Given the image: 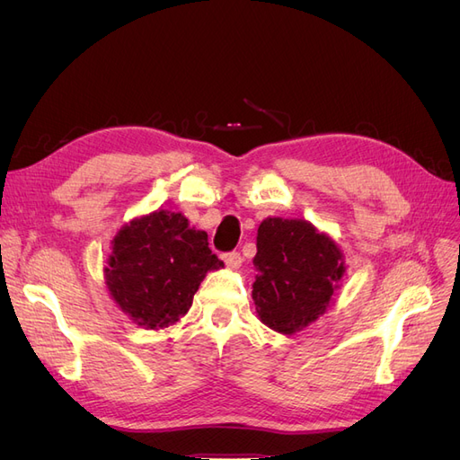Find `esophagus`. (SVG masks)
Masks as SVG:
<instances>
[{"label":"esophagus","instance_id":"1","mask_svg":"<svg viewBox=\"0 0 460 460\" xmlns=\"http://www.w3.org/2000/svg\"><path fill=\"white\" fill-rule=\"evenodd\" d=\"M222 261H225V264H226V267L228 269H240L242 267V255L238 253V252H230V253H225V255H222Z\"/></svg>","mask_w":460,"mask_h":460}]
</instances>
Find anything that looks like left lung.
<instances>
[{
    "label": "left lung",
    "instance_id": "8db88e82",
    "mask_svg": "<svg viewBox=\"0 0 460 460\" xmlns=\"http://www.w3.org/2000/svg\"><path fill=\"white\" fill-rule=\"evenodd\" d=\"M253 301L262 324L296 333L324 314L345 272L341 249L311 222L267 218L257 230Z\"/></svg>",
    "mask_w": 460,
    "mask_h": 460
}]
</instances>
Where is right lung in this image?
I'll list each match as a JSON object with an SVG mask.
<instances>
[{"label":"right lung","instance_id":"obj_1","mask_svg":"<svg viewBox=\"0 0 460 460\" xmlns=\"http://www.w3.org/2000/svg\"><path fill=\"white\" fill-rule=\"evenodd\" d=\"M107 262L111 297L147 330L178 323L190 311L205 274L225 267L208 249L207 232L190 228L182 213L164 208L124 225Z\"/></svg>","mask_w":460,"mask_h":460}]
</instances>
